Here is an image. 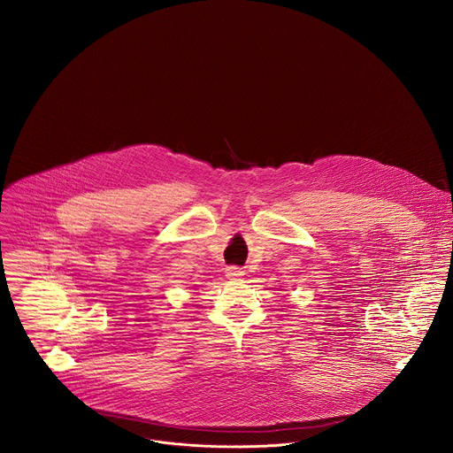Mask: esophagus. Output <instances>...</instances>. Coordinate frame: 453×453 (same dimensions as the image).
<instances>
[{
	"label": "esophagus",
	"mask_w": 453,
	"mask_h": 453,
	"mask_svg": "<svg viewBox=\"0 0 453 453\" xmlns=\"http://www.w3.org/2000/svg\"><path fill=\"white\" fill-rule=\"evenodd\" d=\"M225 273H226V277H228L230 280H237V279H241V277L244 275L242 268H239V266H228Z\"/></svg>",
	"instance_id": "34e87169"
}]
</instances>
